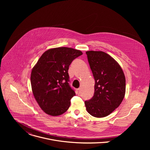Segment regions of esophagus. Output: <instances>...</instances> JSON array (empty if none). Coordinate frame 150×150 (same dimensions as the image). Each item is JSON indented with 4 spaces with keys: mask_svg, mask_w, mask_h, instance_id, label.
<instances>
[{
    "mask_svg": "<svg viewBox=\"0 0 150 150\" xmlns=\"http://www.w3.org/2000/svg\"><path fill=\"white\" fill-rule=\"evenodd\" d=\"M76 92H77V94H79L80 93H81V88H78V89L76 90Z\"/></svg>",
    "mask_w": 150,
    "mask_h": 150,
    "instance_id": "34e87169",
    "label": "esophagus"
}]
</instances>
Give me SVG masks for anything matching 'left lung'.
Masks as SVG:
<instances>
[{
  "label": "left lung",
  "mask_w": 150,
  "mask_h": 150,
  "mask_svg": "<svg viewBox=\"0 0 150 150\" xmlns=\"http://www.w3.org/2000/svg\"><path fill=\"white\" fill-rule=\"evenodd\" d=\"M86 54L95 79L93 98L85 101L91 116L103 117L112 113L122 102L126 91V79L119 64L101 51H87Z\"/></svg>",
  "instance_id": "1"
}]
</instances>
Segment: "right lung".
<instances>
[{"mask_svg": "<svg viewBox=\"0 0 150 150\" xmlns=\"http://www.w3.org/2000/svg\"><path fill=\"white\" fill-rule=\"evenodd\" d=\"M82 54L69 47L50 49L42 54L31 74L33 95L46 114L57 116L66 112L75 93L69 84V67Z\"/></svg>", "mask_w": 150, "mask_h": 150, "instance_id": "right-lung-1", "label": "right lung"}]
</instances>
